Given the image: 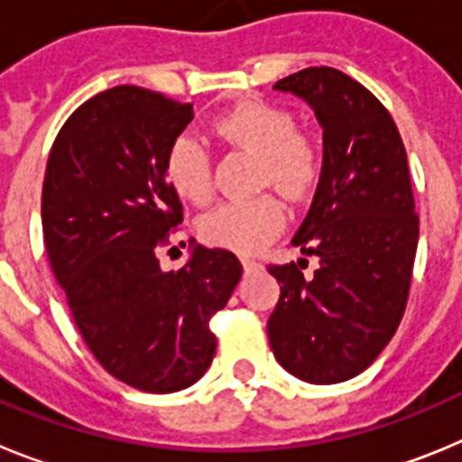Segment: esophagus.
<instances>
[{
  "mask_svg": "<svg viewBox=\"0 0 462 462\" xmlns=\"http://www.w3.org/2000/svg\"><path fill=\"white\" fill-rule=\"evenodd\" d=\"M243 268L247 273H252V271H259L261 268V263L256 259H243Z\"/></svg>",
  "mask_w": 462,
  "mask_h": 462,
  "instance_id": "1",
  "label": "esophagus"
}]
</instances>
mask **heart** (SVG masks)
<instances>
[{
    "label": "heart",
    "mask_w": 462,
    "mask_h": 462,
    "mask_svg": "<svg viewBox=\"0 0 462 462\" xmlns=\"http://www.w3.org/2000/svg\"><path fill=\"white\" fill-rule=\"evenodd\" d=\"M289 110L263 101H250L231 108L215 122V134L224 141L250 150L261 157V178L289 196L308 191L317 180L319 159L305 136L296 132ZM166 180L173 191L191 203L210 196V159L199 138L180 134L166 152ZM284 208L273 196H254L226 201L201 219V234L208 243L234 252L261 250L280 234Z\"/></svg>",
    "instance_id": "b5f03b06"
}]
</instances>
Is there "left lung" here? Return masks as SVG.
<instances>
[{
	"instance_id": "1",
	"label": "left lung",
	"mask_w": 462,
	"mask_h": 462,
	"mask_svg": "<svg viewBox=\"0 0 462 462\" xmlns=\"http://www.w3.org/2000/svg\"><path fill=\"white\" fill-rule=\"evenodd\" d=\"M275 89L312 108L324 162L291 240L319 266L312 275L305 259L268 266L280 284L268 342L293 377L346 382L373 365L405 312L419 245L407 152L389 110L337 69H303Z\"/></svg>"
}]
</instances>
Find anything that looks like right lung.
Instances as JSON below:
<instances>
[{"label":"right lung","mask_w":462,"mask_h":462,"mask_svg":"<svg viewBox=\"0 0 462 462\" xmlns=\"http://www.w3.org/2000/svg\"><path fill=\"white\" fill-rule=\"evenodd\" d=\"M191 120L189 104L136 85L97 94L57 134L41 196L48 259L85 345L145 393L206 374L217 349L210 317L243 275L238 256L196 243L178 273L159 266L182 222L166 152Z\"/></svg>","instance_id":"obj_1"}]
</instances>
